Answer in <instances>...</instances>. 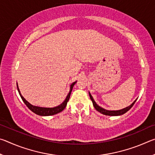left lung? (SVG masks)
Instances as JSON below:
<instances>
[{
  "label": "left lung",
  "instance_id": "obj_1",
  "mask_svg": "<svg viewBox=\"0 0 155 155\" xmlns=\"http://www.w3.org/2000/svg\"><path fill=\"white\" fill-rule=\"evenodd\" d=\"M90 98L91 100V101H92V103H93V105L94 107V108H95L97 110V111H99L100 113H101L102 114H104V115H114H114H122V114H125L126 112H127L128 110H129L131 108V107L133 106V104H135L136 101H137V99H136L135 101L133 102V103L131 104L130 106L126 107V108L123 109L118 110V111H108V110L104 109L102 108V107H99L98 104H97L95 103V101H94L92 96H91L90 94Z\"/></svg>",
  "mask_w": 155,
  "mask_h": 155
}]
</instances>
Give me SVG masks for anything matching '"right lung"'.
<instances>
[{"label": "right lung", "instance_id": "add662e5", "mask_svg": "<svg viewBox=\"0 0 155 155\" xmlns=\"http://www.w3.org/2000/svg\"><path fill=\"white\" fill-rule=\"evenodd\" d=\"M76 83L77 82H74L71 85H70V92L68 94L66 98H65V100L64 101V103L56 107H53V108H45V107H35V106L32 105V104H31L29 103H28V102L26 101V100L24 98V97L21 95L19 89H18V85H17V88H18V92H19L21 98H22V100L25 103V104L27 106L28 108L31 111L35 113V114H36L37 115H42V116H47V115H52L58 114V113L62 111L65 108V107H66V105H67L68 101H69V98H70V94H71V91L72 90V88H73V87H74V84Z\"/></svg>", "mask_w": 155, "mask_h": 155}]
</instances>
